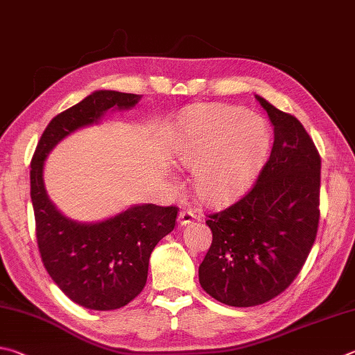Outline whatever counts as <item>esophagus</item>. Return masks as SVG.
Returning a JSON list of instances; mask_svg holds the SVG:
<instances>
[{
	"label": "esophagus",
	"mask_w": 355,
	"mask_h": 355,
	"mask_svg": "<svg viewBox=\"0 0 355 355\" xmlns=\"http://www.w3.org/2000/svg\"><path fill=\"white\" fill-rule=\"evenodd\" d=\"M196 218V215L191 212V210H182L181 214H179V225L181 226H187L190 223H193V220Z\"/></svg>",
	"instance_id": "1"
}]
</instances>
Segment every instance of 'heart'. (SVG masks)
<instances>
[{
    "label": "heart",
    "mask_w": 355,
    "mask_h": 355,
    "mask_svg": "<svg viewBox=\"0 0 355 355\" xmlns=\"http://www.w3.org/2000/svg\"><path fill=\"white\" fill-rule=\"evenodd\" d=\"M268 143L263 120L232 105H210L187 118L174 145V159L193 171L196 195L215 202L250 182Z\"/></svg>",
    "instance_id": "obj_1"
}]
</instances>
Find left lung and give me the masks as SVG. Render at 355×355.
<instances>
[{"instance_id": "left-lung-1", "label": "left lung", "mask_w": 355, "mask_h": 355, "mask_svg": "<svg viewBox=\"0 0 355 355\" xmlns=\"http://www.w3.org/2000/svg\"><path fill=\"white\" fill-rule=\"evenodd\" d=\"M275 128V141L252 189L206 225L212 245L200 284L232 307L268 302L290 287L306 263L320 223L321 157L296 116L256 95Z\"/></svg>"}]
</instances>
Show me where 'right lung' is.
Returning a JSON list of instances; mask_svg holds the SVG:
<instances>
[{"label":"right lung","mask_w":355,"mask_h":355,"mask_svg":"<svg viewBox=\"0 0 355 355\" xmlns=\"http://www.w3.org/2000/svg\"><path fill=\"white\" fill-rule=\"evenodd\" d=\"M140 95L98 90L54 116L31 162V200L43 266L73 302L90 310H115L140 295L155 245L176 225L178 207L140 204L99 223H79L49 201L43 165L58 143L98 123L109 109H130Z\"/></svg>","instance_id":"obj_1"}]
</instances>
